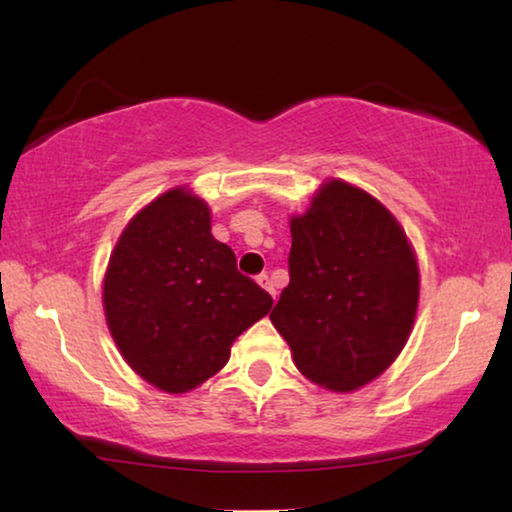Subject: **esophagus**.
<instances>
[{
	"mask_svg": "<svg viewBox=\"0 0 512 512\" xmlns=\"http://www.w3.org/2000/svg\"><path fill=\"white\" fill-rule=\"evenodd\" d=\"M256 283H258V286H261V288H265L267 293H270L272 297H277V290H274L272 281H270V277H267V274H258V277H256Z\"/></svg>",
	"mask_w": 512,
	"mask_h": 512,
	"instance_id": "esophagus-1",
	"label": "esophagus"
}]
</instances>
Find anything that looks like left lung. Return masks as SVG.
I'll use <instances>...</instances> for the list:
<instances>
[{
	"label": "left lung",
	"mask_w": 512,
	"mask_h": 512,
	"mask_svg": "<svg viewBox=\"0 0 512 512\" xmlns=\"http://www.w3.org/2000/svg\"><path fill=\"white\" fill-rule=\"evenodd\" d=\"M290 283L270 313L304 377L355 391L396 361L419 306V263L398 219L329 178L290 217Z\"/></svg>",
	"instance_id": "8db88e82"
}]
</instances>
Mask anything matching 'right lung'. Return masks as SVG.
<instances>
[{
    "label": "right lung",
    "instance_id": "obj_1",
    "mask_svg": "<svg viewBox=\"0 0 512 512\" xmlns=\"http://www.w3.org/2000/svg\"><path fill=\"white\" fill-rule=\"evenodd\" d=\"M102 306L132 371L160 391L187 393L222 371L235 338L267 316L272 297L212 238L208 203L174 187L116 240Z\"/></svg>",
    "mask_w": 512,
    "mask_h": 512
}]
</instances>
